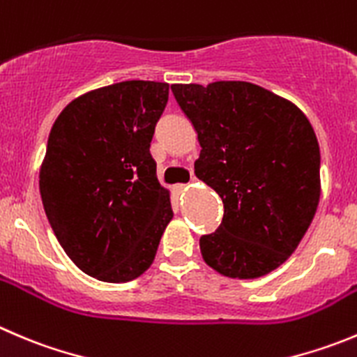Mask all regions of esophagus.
I'll list each match as a JSON object with an SVG mask.
<instances>
[{"instance_id": "1", "label": "esophagus", "mask_w": 357, "mask_h": 357, "mask_svg": "<svg viewBox=\"0 0 357 357\" xmlns=\"http://www.w3.org/2000/svg\"><path fill=\"white\" fill-rule=\"evenodd\" d=\"M186 188H188V185H176L174 186V192L176 193H183Z\"/></svg>"}]
</instances>
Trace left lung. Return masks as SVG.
<instances>
[{"label": "left lung", "instance_id": "8db88e82", "mask_svg": "<svg viewBox=\"0 0 357 357\" xmlns=\"http://www.w3.org/2000/svg\"><path fill=\"white\" fill-rule=\"evenodd\" d=\"M200 144L195 176L223 200L200 237L211 268L231 279L275 271L298 248L321 197L316 132L298 106L249 82L171 85Z\"/></svg>", "mask_w": 357, "mask_h": 357}]
</instances>
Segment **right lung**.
I'll return each instance as SVG.
<instances>
[{
	"mask_svg": "<svg viewBox=\"0 0 357 357\" xmlns=\"http://www.w3.org/2000/svg\"><path fill=\"white\" fill-rule=\"evenodd\" d=\"M169 83L129 79L73 99L54 122L40 169L48 223L71 261L102 282L153 263L172 220L150 143Z\"/></svg>",
	"mask_w": 357,
	"mask_h": 357,
	"instance_id": "obj_1",
	"label": "right lung"
}]
</instances>
